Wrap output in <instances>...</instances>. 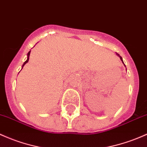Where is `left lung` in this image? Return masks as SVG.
<instances>
[{"instance_id":"1","label":"left lung","mask_w":147,"mask_h":147,"mask_svg":"<svg viewBox=\"0 0 147 147\" xmlns=\"http://www.w3.org/2000/svg\"><path fill=\"white\" fill-rule=\"evenodd\" d=\"M117 56H119V57H120V59H121V60L122 61V62H123V59H122V58H121V56L120 55H119V54H117ZM123 64H124V63H123Z\"/></svg>"}]
</instances>
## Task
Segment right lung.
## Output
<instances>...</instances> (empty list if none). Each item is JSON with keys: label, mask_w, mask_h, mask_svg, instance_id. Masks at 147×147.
I'll return each mask as SVG.
<instances>
[{"label": "right lung", "mask_w": 147, "mask_h": 147, "mask_svg": "<svg viewBox=\"0 0 147 147\" xmlns=\"http://www.w3.org/2000/svg\"><path fill=\"white\" fill-rule=\"evenodd\" d=\"M30 51H29V52L28 53V54H27V55H28V57H27V60L25 61V62L24 63V64H23V65H22V68H23V67L24 66V65H25L26 63H28V60H29V56H30Z\"/></svg>", "instance_id": "right-lung-1"}]
</instances>
